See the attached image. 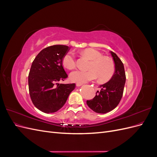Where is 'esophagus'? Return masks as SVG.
I'll list each match as a JSON object with an SVG mask.
<instances>
[{"label": "esophagus", "instance_id": "34e87169", "mask_svg": "<svg viewBox=\"0 0 157 157\" xmlns=\"http://www.w3.org/2000/svg\"><path fill=\"white\" fill-rule=\"evenodd\" d=\"M76 85H77V86H82V83H78V82H77V83H76Z\"/></svg>", "mask_w": 157, "mask_h": 157}]
</instances>
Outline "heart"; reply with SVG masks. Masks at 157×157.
I'll return each mask as SVG.
<instances>
[{"instance_id":"obj_1","label":"heart","mask_w":157,"mask_h":157,"mask_svg":"<svg viewBox=\"0 0 157 157\" xmlns=\"http://www.w3.org/2000/svg\"><path fill=\"white\" fill-rule=\"evenodd\" d=\"M82 54L91 59L88 65L89 70H76L70 73L69 78L73 82L84 83L97 78L100 82H107L111 80L115 71L113 61L104 57L100 52L94 49L84 50ZM63 65L68 69H73L77 66V59L74 54L68 52L63 58Z\"/></svg>"}]
</instances>
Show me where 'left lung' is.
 I'll list each match as a JSON object with an SVG mask.
<instances>
[{
	"label": "left lung",
	"mask_w": 157,
	"mask_h": 157,
	"mask_svg": "<svg viewBox=\"0 0 157 157\" xmlns=\"http://www.w3.org/2000/svg\"><path fill=\"white\" fill-rule=\"evenodd\" d=\"M115 71L111 79L107 83L99 86L101 90L96 92V95L91 100H87L88 106L94 112L107 113L115 109L120 103L126 82L124 67L117 55L111 52Z\"/></svg>",
	"instance_id": "8db88e82"
}]
</instances>
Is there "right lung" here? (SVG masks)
I'll use <instances>...</instances> for the list:
<instances>
[{"mask_svg":"<svg viewBox=\"0 0 157 157\" xmlns=\"http://www.w3.org/2000/svg\"><path fill=\"white\" fill-rule=\"evenodd\" d=\"M69 49L65 45L48 46L42 50L32 63L28 77L30 97L34 105L45 113L59 110L75 88V83H57L67 77L63 58Z\"/></svg>","mask_w":157,"mask_h":157,"instance_id":"add662e5","label":"right lung"}]
</instances>
